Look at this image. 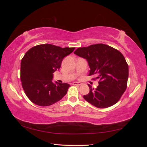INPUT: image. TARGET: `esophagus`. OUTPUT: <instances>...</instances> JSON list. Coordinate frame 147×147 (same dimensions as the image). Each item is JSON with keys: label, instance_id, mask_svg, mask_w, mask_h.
I'll use <instances>...</instances> for the list:
<instances>
[{"label": "esophagus", "instance_id": "esophagus-1", "mask_svg": "<svg viewBox=\"0 0 147 147\" xmlns=\"http://www.w3.org/2000/svg\"><path fill=\"white\" fill-rule=\"evenodd\" d=\"M73 85H76V86H80L82 84V83H80V82H75L73 83Z\"/></svg>", "mask_w": 147, "mask_h": 147}]
</instances>
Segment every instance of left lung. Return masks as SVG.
Masks as SVG:
<instances>
[{"label":"left lung","instance_id":"left-lung-1","mask_svg":"<svg viewBox=\"0 0 147 147\" xmlns=\"http://www.w3.org/2000/svg\"><path fill=\"white\" fill-rule=\"evenodd\" d=\"M74 54L85 59L90 67V75L99 79L97 88H92L83 96L89 103L97 108H107L115 104L127 88L128 65L118 50L105 44H95L78 48Z\"/></svg>","mask_w":147,"mask_h":147}]
</instances>
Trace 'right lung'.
<instances>
[{"instance_id": "add662e5", "label": "right lung", "mask_w": 147, "mask_h": 147, "mask_svg": "<svg viewBox=\"0 0 147 147\" xmlns=\"http://www.w3.org/2000/svg\"><path fill=\"white\" fill-rule=\"evenodd\" d=\"M75 48L42 44L31 48L21 63V81L28 98L39 106L51 105L60 100L70 86L68 83L52 82L63 59Z\"/></svg>"}]
</instances>
